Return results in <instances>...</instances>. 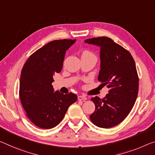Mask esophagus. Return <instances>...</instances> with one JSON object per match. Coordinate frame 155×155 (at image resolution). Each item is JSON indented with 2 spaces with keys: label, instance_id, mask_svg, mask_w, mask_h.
I'll return each instance as SVG.
<instances>
[{
  "label": "esophagus",
  "instance_id": "34e87169",
  "mask_svg": "<svg viewBox=\"0 0 155 155\" xmlns=\"http://www.w3.org/2000/svg\"><path fill=\"white\" fill-rule=\"evenodd\" d=\"M78 99L79 101H85V100H87V97H85V96L80 95L78 97Z\"/></svg>",
  "mask_w": 155,
  "mask_h": 155
}]
</instances>
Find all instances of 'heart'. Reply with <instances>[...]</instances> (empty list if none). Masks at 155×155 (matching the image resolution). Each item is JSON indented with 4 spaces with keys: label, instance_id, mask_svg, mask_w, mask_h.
I'll return each instance as SVG.
<instances>
[{
    "label": "heart",
    "instance_id": "b5f03b06",
    "mask_svg": "<svg viewBox=\"0 0 155 155\" xmlns=\"http://www.w3.org/2000/svg\"><path fill=\"white\" fill-rule=\"evenodd\" d=\"M83 54H91L90 51H84V52H83Z\"/></svg>",
    "mask_w": 155,
    "mask_h": 155
}]
</instances>
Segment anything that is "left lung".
<instances>
[{"mask_svg":"<svg viewBox=\"0 0 155 155\" xmlns=\"http://www.w3.org/2000/svg\"><path fill=\"white\" fill-rule=\"evenodd\" d=\"M85 42L100 47L98 80L109 89L103 99L98 97L91 99L96 107L90 119L95 126L110 128L126 119L136 101L139 77L134 60L128 51L110 38H92Z\"/></svg>","mask_w":155,"mask_h":155,"instance_id":"1","label":"left lung"}]
</instances>
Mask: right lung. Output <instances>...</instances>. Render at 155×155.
I'll return each instance as SVG.
<instances>
[{"mask_svg":"<svg viewBox=\"0 0 155 155\" xmlns=\"http://www.w3.org/2000/svg\"><path fill=\"white\" fill-rule=\"evenodd\" d=\"M76 39L55 40L33 53L21 70L19 97L28 119L38 127L50 129L62 121L68 107L77 101L72 92H54L53 76L60 73L66 50Z\"/></svg>","mask_w":155,"mask_h":155,"instance_id":"obj_1","label":"right lung"}]
</instances>
